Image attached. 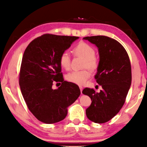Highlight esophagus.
I'll list each match as a JSON object with an SVG mask.
<instances>
[{
  "label": "esophagus",
  "mask_w": 147,
  "mask_h": 147,
  "mask_svg": "<svg viewBox=\"0 0 147 147\" xmlns=\"http://www.w3.org/2000/svg\"><path fill=\"white\" fill-rule=\"evenodd\" d=\"M79 88H80V90H81V92H82V91H83V86H79Z\"/></svg>",
  "instance_id": "34e87169"
}]
</instances>
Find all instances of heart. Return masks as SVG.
Here are the masks:
<instances>
[{"label": "heart", "instance_id": "b5f03b06", "mask_svg": "<svg viewBox=\"0 0 147 147\" xmlns=\"http://www.w3.org/2000/svg\"><path fill=\"white\" fill-rule=\"evenodd\" d=\"M73 51L76 55L85 60L84 68H87L90 70H94L99 65V59L95 55V50L92 46L85 42H80L74 48ZM61 66L65 69L70 68V56L68 52H62L59 58ZM90 72L88 69L80 71H72L67 74L66 78L69 82L83 85L90 78Z\"/></svg>", "mask_w": 147, "mask_h": 147}]
</instances>
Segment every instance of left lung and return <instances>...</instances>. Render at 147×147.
Instances as JSON below:
<instances>
[{"instance_id":"left-lung-1","label":"left lung","mask_w":147,"mask_h":147,"mask_svg":"<svg viewBox=\"0 0 147 147\" xmlns=\"http://www.w3.org/2000/svg\"><path fill=\"white\" fill-rule=\"evenodd\" d=\"M95 44L100 56L96 82L102 90L96 92L85 88L83 94L89 96L91 105L86 109V117L95 123L108 122L123 106L131 83V68L124 47L115 39L105 36L83 38Z\"/></svg>"}]
</instances>
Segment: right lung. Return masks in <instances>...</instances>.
<instances>
[{"mask_svg":"<svg viewBox=\"0 0 147 147\" xmlns=\"http://www.w3.org/2000/svg\"><path fill=\"white\" fill-rule=\"evenodd\" d=\"M79 37L45 34L31 42L24 52L19 83L28 109L38 120L53 124L65 119L68 107L81 91L76 84L64 81L59 58ZM54 81L61 87L53 90Z\"/></svg>","mask_w":147,"mask_h":147,"instance_id":"add662e5","label":"right lung"}]
</instances>
